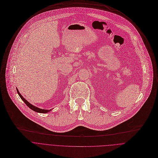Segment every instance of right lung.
Instances as JSON below:
<instances>
[{"instance_id":"1","label":"right lung","mask_w":158,"mask_h":158,"mask_svg":"<svg viewBox=\"0 0 158 158\" xmlns=\"http://www.w3.org/2000/svg\"><path fill=\"white\" fill-rule=\"evenodd\" d=\"M17 93L19 94V96L20 97V98L24 101V102L26 104V106H27L28 107H29L30 109H31V110H34V111H35V112H39V113H47V112H50V111L51 110V109H50V110H48H48H47V109H40V108H39V107H36L33 106L32 104H31L29 102H28L20 94V93H19V90L17 89Z\"/></svg>"}]
</instances>
